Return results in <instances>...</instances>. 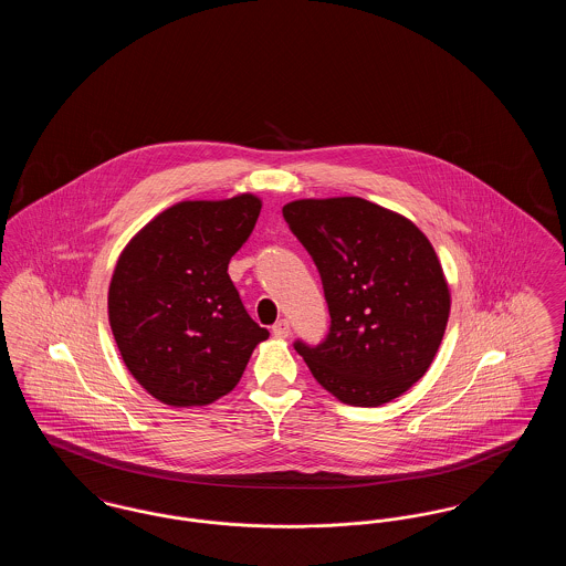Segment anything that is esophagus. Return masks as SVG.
<instances>
[{
  "mask_svg": "<svg viewBox=\"0 0 566 566\" xmlns=\"http://www.w3.org/2000/svg\"><path fill=\"white\" fill-rule=\"evenodd\" d=\"M271 331H273V335H275V337L286 339V337L291 335V324H289V321H277V323L271 326Z\"/></svg>",
  "mask_w": 566,
  "mask_h": 566,
  "instance_id": "34e87169",
  "label": "esophagus"
}]
</instances>
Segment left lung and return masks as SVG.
<instances>
[{
	"instance_id": "left-lung-1",
	"label": "left lung",
	"mask_w": 566,
	"mask_h": 566,
	"mask_svg": "<svg viewBox=\"0 0 566 566\" xmlns=\"http://www.w3.org/2000/svg\"><path fill=\"white\" fill-rule=\"evenodd\" d=\"M323 277L331 328L296 342L312 376L342 403L379 407L431 367L450 318V286L429 238L360 197L296 199L282 208Z\"/></svg>"
}]
</instances>
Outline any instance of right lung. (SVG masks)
<instances>
[{"instance_id":"add662e5","label":"right lung","mask_w":566,"mask_h":566,"mask_svg":"<svg viewBox=\"0 0 566 566\" xmlns=\"http://www.w3.org/2000/svg\"><path fill=\"white\" fill-rule=\"evenodd\" d=\"M261 199L180 201L142 227L109 280L114 342L137 384L169 407L229 395L270 331L254 323L229 277Z\"/></svg>"}]
</instances>
